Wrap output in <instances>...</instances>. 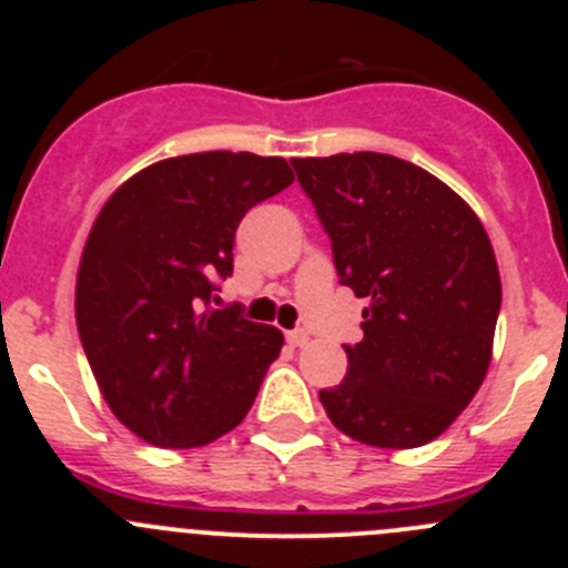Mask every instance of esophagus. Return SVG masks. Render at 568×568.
Instances as JSON below:
<instances>
[{
    "label": "esophagus",
    "mask_w": 568,
    "mask_h": 568,
    "mask_svg": "<svg viewBox=\"0 0 568 568\" xmlns=\"http://www.w3.org/2000/svg\"><path fill=\"white\" fill-rule=\"evenodd\" d=\"M285 341H288L291 346H305V343L311 341V335H307L305 329H291L285 332Z\"/></svg>",
    "instance_id": "34e87169"
}]
</instances>
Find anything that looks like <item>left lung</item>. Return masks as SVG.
Returning a JSON list of instances; mask_svg holds the SVG:
<instances>
[{
  "instance_id": "8db88e82",
  "label": "left lung",
  "mask_w": 568,
  "mask_h": 568,
  "mask_svg": "<svg viewBox=\"0 0 568 568\" xmlns=\"http://www.w3.org/2000/svg\"><path fill=\"white\" fill-rule=\"evenodd\" d=\"M359 300L363 341L318 398L352 439L420 448L473 400L500 313L495 250L475 211L439 178L387 153L291 159Z\"/></svg>"
}]
</instances>
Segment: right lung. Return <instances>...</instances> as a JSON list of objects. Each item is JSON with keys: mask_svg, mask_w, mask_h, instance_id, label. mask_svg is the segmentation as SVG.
Here are the masks:
<instances>
[{"mask_svg": "<svg viewBox=\"0 0 568 568\" xmlns=\"http://www.w3.org/2000/svg\"><path fill=\"white\" fill-rule=\"evenodd\" d=\"M291 183L280 156L189 153L131 175L95 216L79 337L109 409L145 443L200 448L247 417L283 332L211 300L242 216Z\"/></svg>", "mask_w": 568, "mask_h": 568, "instance_id": "right-lung-1", "label": "right lung"}]
</instances>
